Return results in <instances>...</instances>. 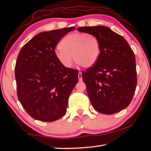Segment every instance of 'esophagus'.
<instances>
[{
  "label": "esophagus",
  "mask_w": 151,
  "mask_h": 151,
  "mask_svg": "<svg viewBox=\"0 0 151 151\" xmlns=\"http://www.w3.org/2000/svg\"><path fill=\"white\" fill-rule=\"evenodd\" d=\"M78 78L79 81H83V78H82V73L81 72H79L78 74Z\"/></svg>",
  "instance_id": "34e87169"
}]
</instances>
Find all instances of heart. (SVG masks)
<instances>
[{
	"mask_svg": "<svg viewBox=\"0 0 151 151\" xmlns=\"http://www.w3.org/2000/svg\"><path fill=\"white\" fill-rule=\"evenodd\" d=\"M59 48L55 52L58 60L66 67H70L75 62L83 68L95 65L101 55V48L99 39L86 32H74L63 38Z\"/></svg>",
	"mask_w": 151,
	"mask_h": 151,
	"instance_id": "1",
	"label": "heart"
}]
</instances>
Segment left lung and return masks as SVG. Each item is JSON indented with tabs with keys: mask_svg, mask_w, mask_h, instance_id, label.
I'll return each mask as SVG.
<instances>
[{
	"mask_svg": "<svg viewBox=\"0 0 151 151\" xmlns=\"http://www.w3.org/2000/svg\"><path fill=\"white\" fill-rule=\"evenodd\" d=\"M99 39L101 52L93 66L82 73L92 106L112 114L129 105L137 84L134 52L121 35L104 26L78 28Z\"/></svg>",
	"mask_w": 151,
	"mask_h": 151,
	"instance_id": "left-lung-1",
	"label": "left lung"
}]
</instances>
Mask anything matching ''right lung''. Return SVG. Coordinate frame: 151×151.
Masks as SVG:
<instances>
[{"mask_svg": "<svg viewBox=\"0 0 151 151\" xmlns=\"http://www.w3.org/2000/svg\"><path fill=\"white\" fill-rule=\"evenodd\" d=\"M74 27L42 32L27 42L14 68L17 96L33 119L52 122L65 115L68 97L78 83V70L56 57L55 47Z\"/></svg>", "mask_w": 151, "mask_h": 151, "instance_id": "add662e5", "label": "right lung"}]
</instances>
